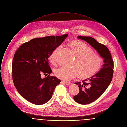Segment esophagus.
Returning <instances> with one entry per match:
<instances>
[{
    "instance_id": "esophagus-1",
    "label": "esophagus",
    "mask_w": 127,
    "mask_h": 127,
    "mask_svg": "<svg viewBox=\"0 0 127 127\" xmlns=\"http://www.w3.org/2000/svg\"><path fill=\"white\" fill-rule=\"evenodd\" d=\"M62 83H64V84H65L66 85H69L70 84L71 82H68V81H62Z\"/></svg>"
}]
</instances>
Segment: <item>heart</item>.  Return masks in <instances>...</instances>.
I'll list each match as a JSON object with an SVG mask.
<instances>
[{
  "instance_id": "b5f03b06",
  "label": "heart",
  "mask_w": 127,
  "mask_h": 127,
  "mask_svg": "<svg viewBox=\"0 0 127 127\" xmlns=\"http://www.w3.org/2000/svg\"><path fill=\"white\" fill-rule=\"evenodd\" d=\"M69 47L76 56L73 67L62 66L54 71L55 76L61 79L67 80L74 78L78 73L81 78H86L93 76L101 68L103 64V58L100 55L94 53L93 49L83 41L74 40L68 44ZM59 46L54 51L49 57L52 64L55 63V56Z\"/></svg>"
}]
</instances>
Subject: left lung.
<instances>
[{"label":"left lung","instance_id":"1","mask_svg":"<svg viewBox=\"0 0 127 127\" xmlns=\"http://www.w3.org/2000/svg\"><path fill=\"white\" fill-rule=\"evenodd\" d=\"M77 38L88 43L103 59V64L100 70L89 78L76 82L79 93L74 97L76 102L87 104L98 99L106 90L112 81L113 75L114 62L108 48L90 36H78Z\"/></svg>","mask_w":127,"mask_h":127}]
</instances>
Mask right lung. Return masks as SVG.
<instances>
[{
	"mask_svg": "<svg viewBox=\"0 0 127 127\" xmlns=\"http://www.w3.org/2000/svg\"><path fill=\"white\" fill-rule=\"evenodd\" d=\"M68 34L32 39L24 43L14 54L12 64L13 81L17 91L27 101L36 105L50 100L61 80L50 76L48 58ZM49 74L42 78V74Z\"/></svg>",
	"mask_w": 127,
	"mask_h": 127,
	"instance_id": "right-lung-1",
	"label": "right lung"
}]
</instances>
